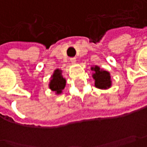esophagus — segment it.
I'll list each match as a JSON object with an SVG mask.
<instances>
[{"instance_id":"esophagus-1","label":"esophagus","mask_w":147,"mask_h":147,"mask_svg":"<svg viewBox=\"0 0 147 147\" xmlns=\"http://www.w3.org/2000/svg\"><path fill=\"white\" fill-rule=\"evenodd\" d=\"M70 61H71V63H76V57H71V58H70Z\"/></svg>"}]
</instances>
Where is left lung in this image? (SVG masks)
I'll use <instances>...</instances> for the list:
<instances>
[{
    "label": "left lung",
    "instance_id": "obj_1",
    "mask_svg": "<svg viewBox=\"0 0 147 147\" xmlns=\"http://www.w3.org/2000/svg\"><path fill=\"white\" fill-rule=\"evenodd\" d=\"M91 71H94L92 77L95 80V86L99 89H107L111 86V75L107 71L100 70L99 66H92Z\"/></svg>",
    "mask_w": 147,
    "mask_h": 147
}]
</instances>
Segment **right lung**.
Segmentation results:
<instances>
[{"mask_svg": "<svg viewBox=\"0 0 147 147\" xmlns=\"http://www.w3.org/2000/svg\"><path fill=\"white\" fill-rule=\"evenodd\" d=\"M61 71L56 69L51 76V82L49 83V88L52 91H55L56 94H61L65 86V79L61 75Z\"/></svg>", "mask_w": 147, "mask_h": 147, "instance_id": "right-lung-1", "label": "right lung"}]
</instances>
